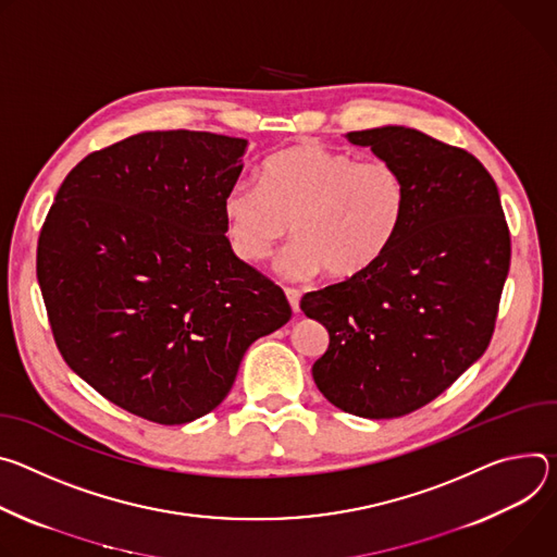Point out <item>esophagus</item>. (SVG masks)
Instances as JSON below:
<instances>
[{
  "mask_svg": "<svg viewBox=\"0 0 557 557\" xmlns=\"http://www.w3.org/2000/svg\"><path fill=\"white\" fill-rule=\"evenodd\" d=\"M285 296H287V300L292 305V310L298 312L300 310V292L294 289V287H285Z\"/></svg>",
  "mask_w": 557,
  "mask_h": 557,
  "instance_id": "34e87169",
  "label": "esophagus"
}]
</instances>
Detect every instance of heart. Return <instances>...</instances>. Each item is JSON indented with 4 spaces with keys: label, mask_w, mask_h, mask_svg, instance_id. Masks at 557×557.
I'll list each match as a JSON object with an SVG mask.
<instances>
[{
    "label": "heart",
    "mask_w": 557,
    "mask_h": 557,
    "mask_svg": "<svg viewBox=\"0 0 557 557\" xmlns=\"http://www.w3.org/2000/svg\"><path fill=\"white\" fill-rule=\"evenodd\" d=\"M407 210L409 188L394 163L317 144L276 152L261 168V188L238 183L221 206L232 252L247 263L268 259L292 223L296 238L278 270L294 281L362 276L385 257Z\"/></svg>",
    "instance_id": "heart-1"
}]
</instances>
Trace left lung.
<instances>
[{"mask_svg":"<svg viewBox=\"0 0 557 557\" xmlns=\"http://www.w3.org/2000/svg\"><path fill=\"white\" fill-rule=\"evenodd\" d=\"M347 139L403 172L409 210L372 270L300 298L305 317L330 334L312 376L347 413L398 418L441 396L484 354L511 238L496 181L467 150L407 126Z\"/></svg>","mask_w":557,"mask_h":557,"instance_id":"1","label":"left lung"}]
</instances>
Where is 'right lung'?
<instances>
[{
	"label": "right lung",
	"instance_id": "right-lung-1",
	"mask_svg": "<svg viewBox=\"0 0 557 557\" xmlns=\"http://www.w3.org/2000/svg\"><path fill=\"white\" fill-rule=\"evenodd\" d=\"M245 150L212 133L133 135L71 170L41 227L37 281L61 356L146 420L216 409L247 347L292 317L225 236Z\"/></svg>",
	"mask_w": 557,
	"mask_h": 557
}]
</instances>
